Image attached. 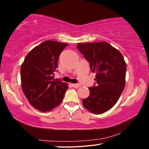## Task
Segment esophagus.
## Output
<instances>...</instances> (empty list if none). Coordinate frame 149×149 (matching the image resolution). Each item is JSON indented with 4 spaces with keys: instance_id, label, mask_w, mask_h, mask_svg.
Returning a JSON list of instances; mask_svg holds the SVG:
<instances>
[{
    "instance_id": "1",
    "label": "esophagus",
    "mask_w": 149,
    "mask_h": 149,
    "mask_svg": "<svg viewBox=\"0 0 149 149\" xmlns=\"http://www.w3.org/2000/svg\"><path fill=\"white\" fill-rule=\"evenodd\" d=\"M71 86H72V87H74V88H79V87H81V85H80V84H79V83H77V84H71Z\"/></svg>"
}]
</instances>
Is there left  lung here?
<instances>
[{
	"label": "left lung",
	"mask_w": 149,
	"mask_h": 149,
	"mask_svg": "<svg viewBox=\"0 0 149 149\" xmlns=\"http://www.w3.org/2000/svg\"><path fill=\"white\" fill-rule=\"evenodd\" d=\"M77 49L96 73V83L89 87L90 94L82 100L91 112L101 114L110 109L121 95L125 87L126 65L118 49L107 42L77 44Z\"/></svg>",
	"instance_id": "8db88e82"
}]
</instances>
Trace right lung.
<instances>
[{
	"label": "right lung",
	"instance_id": "right-lung-1",
	"mask_svg": "<svg viewBox=\"0 0 149 149\" xmlns=\"http://www.w3.org/2000/svg\"><path fill=\"white\" fill-rule=\"evenodd\" d=\"M48 40L31 49L21 66V87L32 106L41 111H48L63 100L67 83L54 79L60 53L68 46Z\"/></svg>",
	"mask_w": 149,
	"mask_h": 149
}]
</instances>
